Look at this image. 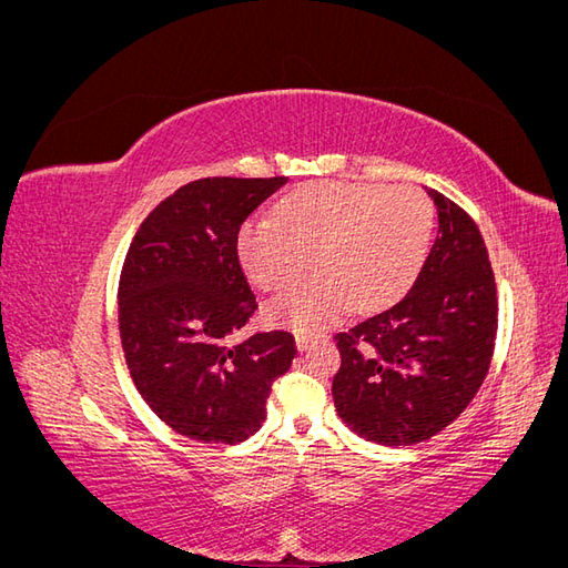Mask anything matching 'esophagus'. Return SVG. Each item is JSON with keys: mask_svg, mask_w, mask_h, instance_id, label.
Instances as JSON below:
<instances>
[{"mask_svg": "<svg viewBox=\"0 0 568 568\" xmlns=\"http://www.w3.org/2000/svg\"><path fill=\"white\" fill-rule=\"evenodd\" d=\"M322 336L320 334H311V332H298L296 334V346H298V351L303 353V351H311L315 343L320 341Z\"/></svg>", "mask_w": 568, "mask_h": 568, "instance_id": "esophagus-1", "label": "esophagus"}]
</instances>
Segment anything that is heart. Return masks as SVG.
<instances>
[{
	"instance_id": "obj_1",
	"label": "heart",
	"mask_w": 568,
	"mask_h": 568,
	"mask_svg": "<svg viewBox=\"0 0 568 568\" xmlns=\"http://www.w3.org/2000/svg\"><path fill=\"white\" fill-rule=\"evenodd\" d=\"M434 205L415 186L313 182L277 205V220L251 217L236 236L248 280L277 291L311 270L267 305V315L294 326H320L346 307H379L398 298L428 255Z\"/></svg>"
}]
</instances>
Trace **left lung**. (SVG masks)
<instances>
[{
	"mask_svg": "<svg viewBox=\"0 0 568 568\" xmlns=\"http://www.w3.org/2000/svg\"><path fill=\"white\" fill-rule=\"evenodd\" d=\"M438 236L407 294L338 334V417L359 438L398 448L453 424L484 384L497 334V291L476 222L426 189Z\"/></svg>",
	"mask_w": 568,
	"mask_h": 568,
	"instance_id": "8db88e82",
	"label": "left lung"
}]
</instances>
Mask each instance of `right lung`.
Masks as SVG:
<instances>
[{
  "label": "right lung",
  "instance_id": "right-lung-1",
  "mask_svg": "<svg viewBox=\"0 0 568 568\" xmlns=\"http://www.w3.org/2000/svg\"><path fill=\"white\" fill-rule=\"evenodd\" d=\"M286 178H205L161 201L134 234L118 286L132 382L173 432L234 445L265 422L272 384L288 372V332L234 341L257 311L239 265L244 220Z\"/></svg>",
  "mask_w": 568,
  "mask_h": 568
}]
</instances>
